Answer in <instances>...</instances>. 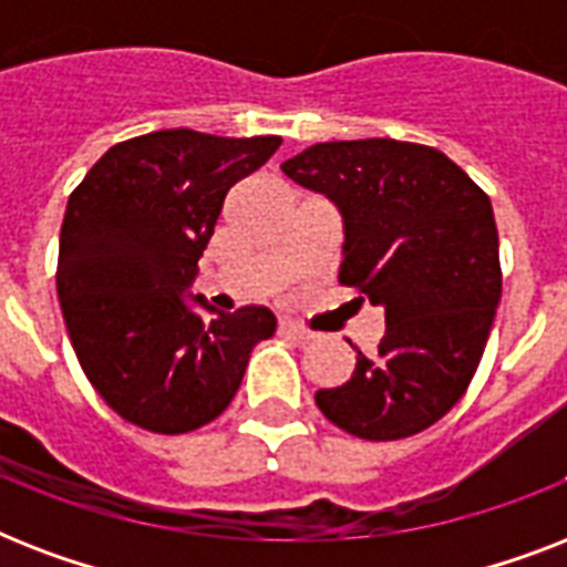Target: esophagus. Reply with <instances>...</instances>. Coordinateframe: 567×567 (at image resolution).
Instances as JSON below:
<instances>
[{
    "instance_id": "esophagus-1",
    "label": "esophagus",
    "mask_w": 567,
    "mask_h": 567,
    "mask_svg": "<svg viewBox=\"0 0 567 567\" xmlns=\"http://www.w3.org/2000/svg\"><path fill=\"white\" fill-rule=\"evenodd\" d=\"M279 332H282L285 338H291V341H297V344H306V341H311V338H315V332H309V329H302L300 323H291V320H282V323H279Z\"/></svg>"
}]
</instances>
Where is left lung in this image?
I'll return each mask as SVG.
<instances>
[{"label": "left lung", "mask_w": 567, "mask_h": 567, "mask_svg": "<svg viewBox=\"0 0 567 567\" xmlns=\"http://www.w3.org/2000/svg\"><path fill=\"white\" fill-rule=\"evenodd\" d=\"M344 217L338 282L385 311L373 359L315 403L338 430L400 441L441 421L471 385L501 302L492 199L458 164L391 137L329 141L282 164Z\"/></svg>", "instance_id": "obj_1"}]
</instances>
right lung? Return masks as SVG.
Here are the masks:
<instances>
[{
    "label": "right lung",
    "mask_w": 567,
    "mask_h": 567,
    "mask_svg": "<svg viewBox=\"0 0 567 567\" xmlns=\"http://www.w3.org/2000/svg\"><path fill=\"white\" fill-rule=\"evenodd\" d=\"M279 144L162 128L111 146L70 194L58 300L84 377L123 421L162 435L212 423L276 332L265 306L203 320L185 291L231 185Z\"/></svg>",
    "instance_id": "1"
}]
</instances>
